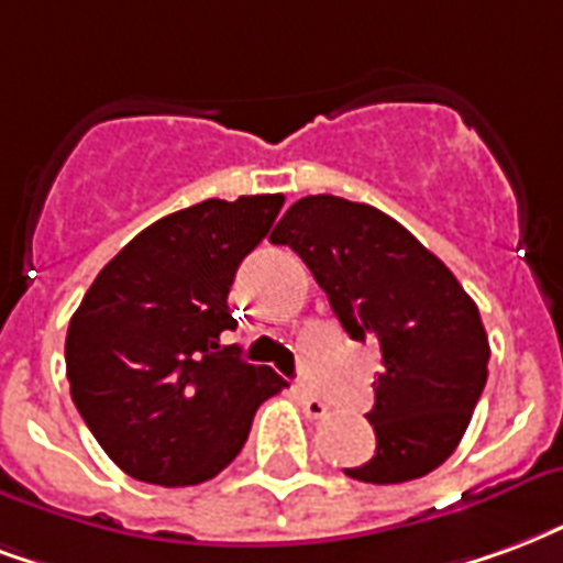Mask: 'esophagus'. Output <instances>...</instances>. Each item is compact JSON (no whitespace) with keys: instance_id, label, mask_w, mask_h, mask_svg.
Masks as SVG:
<instances>
[{"instance_id":"1","label":"esophagus","mask_w":563,"mask_h":563,"mask_svg":"<svg viewBox=\"0 0 563 563\" xmlns=\"http://www.w3.org/2000/svg\"><path fill=\"white\" fill-rule=\"evenodd\" d=\"M298 399H301V409L307 418H313V420H322L328 418V402L324 399H319L316 394H310V390H298Z\"/></svg>"}]
</instances>
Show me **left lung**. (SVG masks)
I'll return each mask as SVG.
<instances>
[{
    "label": "left lung",
    "mask_w": 563,
    "mask_h": 563,
    "mask_svg": "<svg viewBox=\"0 0 563 563\" xmlns=\"http://www.w3.org/2000/svg\"><path fill=\"white\" fill-rule=\"evenodd\" d=\"M271 241L289 244L313 271L345 334L382 352L366 415L376 453L345 474L406 483L439 468L486 385L489 340L477 303L409 229L364 202L298 199Z\"/></svg>",
    "instance_id": "1"
}]
</instances>
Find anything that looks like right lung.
<instances>
[{
    "mask_svg": "<svg viewBox=\"0 0 563 563\" xmlns=\"http://www.w3.org/2000/svg\"><path fill=\"white\" fill-rule=\"evenodd\" d=\"M280 194L206 199L166 214L101 268L65 336L70 397L124 474L157 486L211 481L286 382L239 345L229 286L280 214Z\"/></svg>",
    "mask_w": 563,
    "mask_h": 563,
    "instance_id": "obj_1",
    "label": "right lung"
}]
</instances>
